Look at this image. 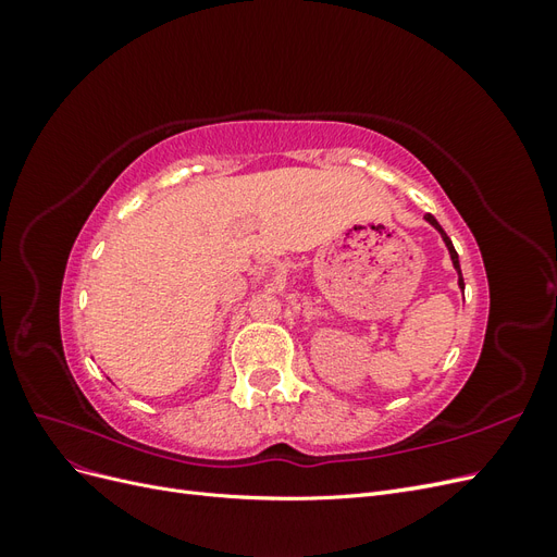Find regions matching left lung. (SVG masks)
Returning a JSON list of instances; mask_svg holds the SVG:
<instances>
[{"label": "left lung", "instance_id": "8db88e82", "mask_svg": "<svg viewBox=\"0 0 557 557\" xmlns=\"http://www.w3.org/2000/svg\"><path fill=\"white\" fill-rule=\"evenodd\" d=\"M425 221L436 230V232H440L442 234V239H444V244H446V248H448V252H450V260H453V267H455V272H458V285H460V288L465 290V281H462V272H460V260H458V250H455L453 248V242L448 239V234L444 232V227L440 225V223H436V218L432 215V213H428L425 215Z\"/></svg>", "mask_w": 557, "mask_h": 557}]
</instances>
